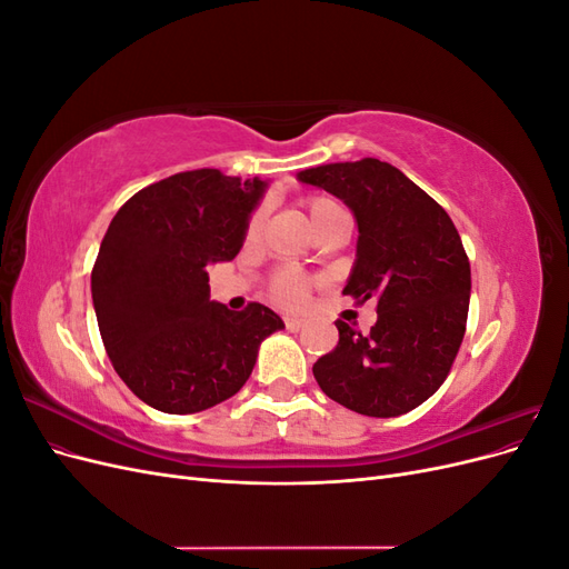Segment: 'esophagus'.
<instances>
[{
    "mask_svg": "<svg viewBox=\"0 0 569 569\" xmlns=\"http://www.w3.org/2000/svg\"><path fill=\"white\" fill-rule=\"evenodd\" d=\"M284 325H287L289 332H299V330H303V327H306V320L295 318V316H287V318H284Z\"/></svg>",
    "mask_w": 569,
    "mask_h": 569,
    "instance_id": "34e87169",
    "label": "esophagus"
}]
</instances>
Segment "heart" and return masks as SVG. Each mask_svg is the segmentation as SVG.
Segmentation results:
<instances>
[{
  "mask_svg": "<svg viewBox=\"0 0 569 569\" xmlns=\"http://www.w3.org/2000/svg\"><path fill=\"white\" fill-rule=\"evenodd\" d=\"M303 209H306V216H308V220H311V228L316 232L322 226H327V222H330L332 218L347 216L335 199L322 197V194L306 197ZM258 230H261V213H253L251 220H249V226H247L249 242H251V239H256ZM270 297L282 306H301L308 299V280L297 270H289V268L278 270L270 278Z\"/></svg>",
  "mask_w": 569,
  "mask_h": 569,
  "instance_id": "1",
  "label": "heart"
}]
</instances>
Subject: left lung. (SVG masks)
<instances>
[{"mask_svg":"<svg viewBox=\"0 0 569 569\" xmlns=\"http://www.w3.org/2000/svg\"><path fill=\"white\" fill-rule=\"evenodd\" d=\"M299 180L349 206L358 222L356 263L343 295L377 301L358 332L337 320V347L313 375L332 401L368 418L418 408L451 372L470 308V261L441 206L380 159L327 163Z\"/></svg>","mask_w":569,"mask_h":569,"instance_id":"obj_1","label":"left lung"}]
</instances>
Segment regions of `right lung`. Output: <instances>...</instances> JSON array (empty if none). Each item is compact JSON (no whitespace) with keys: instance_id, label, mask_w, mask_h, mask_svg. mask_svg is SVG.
Listing matches in <instances>:
<instances>
[{"instance_id":"add662e5","label":"right lung","mask_w":569,"mask_h":569,"mask_svg":"<svg viewBox=\"0 0 569 569\" xmlns=\"http://www.w3.org/2000/svg\"><path fill=\"white\" fill-rule=\"evenodd\" d=\"M268 182L187 170L130 197L92 268L101 341L120 380L147 406L189 416L244 387L258 347L284 327L263 303L211 301L206 266L232 261Z\"/></svg>"}]
</instances>
